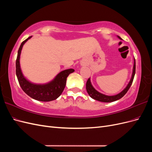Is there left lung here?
I'll use <instances>...</instances> for the list:
<instances>
[{"mask_svg":"<svg viewBox=\"0 0 152 152\" xmlns=\"http://www.w3.org/2000/svg\"><path fill=\"white\" fill-rule=\"evenodd\" d=\"M118 39H120L122 40V39L119 36H117ZM134 66H133V70H132V77L131 79L129 82V84H127V86H126V87L124 89L122 92H121L120 93H118L116 95L114 96H107V95H104L103 94L100 93L99 92H98V91H96L93 86H92L91 82V80L90 78L87 80V82H86V90L87 93L89 94V95L90 96V97H91L93 99L99 101V102H104V103H110V102H115V101H117L119 99L122 98L123 96L125 95L127 92L128 91V90L129 89L132 83L133 79H134V75H135V72H136V61H135V59L134 60Z\"/></svg>","mask_w":152,"mask_h":152,"instance_id":"obj_1","label":"left lung"}]
</instances>
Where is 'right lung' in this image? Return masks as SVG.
<instances>
[{
  "label": "right lung",
  "instance_id": "1",
  "mask_svg": "<svg viewBox=\"0 0 152 152\" xmlns=\"http://www.w3.org/2000/svg\"><path fill=\"white\" fill-rule=\"evenodd\" d=\"M31 37V36L29 37L21 43L18 51L16 61V76L21 89L30 97L40 102H50L57 99L61 94L66 86V78L75 70L72 68L63 70L59 73L52 81L45 84H34L26 79L21 70L20 58L23 46Z\"/></svg>",
  "mask_w": 152,
  "mask_h": 152
}]
</instances>
